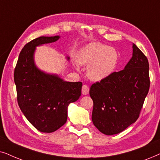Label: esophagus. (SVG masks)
<instances>
[{"mask_svg":"<svg viewBox=\"0 0 160 160\" xmlns=\"http://www.w3.org/2000/svg\"><path fill=\"white\" fill-rule=\"evenodd\" d=\"M89 92V88L86 85H83L82 87V93L83 95H87Z\"/></svg>","mask_w":160,"mask_h":160,"instance_id":"esophagus-1","label":"esophagus"}]
</instances>
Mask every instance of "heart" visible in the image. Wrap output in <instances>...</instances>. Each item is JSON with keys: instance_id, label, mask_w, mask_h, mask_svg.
I'll list each match as a JSON object with an SVG mask.
<instances>
[{"instance_id": "b5f03b06", "label": "heart", "mask_w": 160, "mask_h": 160, "mask_svg": "<svg viewBox=\"0 0 160 160\" xmlns=\"http://www.w3.org/2000/svg\"><path fill=\"white\" fill-rule=\"evenodd\" d=\"M118 61V54L114 48L99 43L88 44L78 55L79 64L88 66L87 76L95 82L109 78L116 69Z\"/></svg>"}]
</instances>
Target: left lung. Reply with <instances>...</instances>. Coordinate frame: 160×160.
I'll return each mask as SVG.
<instances>
[{
  "label": "left lung",
  "mask_w": 160,
  "mask_h": 160,
  "mask_svg": "<svg viewBox=\"0 0 160 160\" xmlns=\"http://www.w3.org/2000/svg\"><path fill=\"white\" fill-rule=\"evenodd\" d=\"M149 64L132 44V56L124 69L91 86L93 125L107 135L120 133L139 117L150 86Z\"/></svg>",
  "instance_id": "8db88e82"
}]
</instances>
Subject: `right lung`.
I'll list each match as a JSON object with an SVG mask.
<instances>
[{
    "label": "right lung",
    "instance_id": "obj_1",
    "mask_svg": "<svg viewBox=\"0 0 160 160\" xmlns=\"http://www.w3.org/2000/svg\"><path fill=\"white\" fill-rule=\"evenodd\" d=\"M59 39L60 36L40 37L28 42L21 50L14 69L19 107L42 132H52L62 127L67 120L68 106L81 95V82L64 81L58 74L42 71L34 61L37 47Z\"/></svg>",
    "mask_w": 160,
    "mask_h": 160
}]
</instances>
